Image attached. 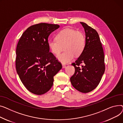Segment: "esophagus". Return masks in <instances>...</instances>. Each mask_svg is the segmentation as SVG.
I'll use <instances>...</instances> for the list:
<instances>
[{
    "label": "esophagus",
    "mask_w": 123,
    "mask_h": 123,
    "mask_svg": "<svg viewBox=\"0 0 123 123\" xmlns=\"http://www.w3.org/2000/svg\"><path fill=\"white\" fill-rule=\"evenodd\" d=\"M62 68H66V65H65L64 64H62Z\"/></svg>",
    "instance_id": "1"
}]
</instances>
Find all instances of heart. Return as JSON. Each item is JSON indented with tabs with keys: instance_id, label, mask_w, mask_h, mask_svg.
Instances as JSON below:
<instances>
[{
	"instance_id": "1",
	"label": "heart",
	"mask_w": 123,
	"mask_h": 123,
	"mask_svg": "<svg viewBox=\"0 0 123 123\" xmlns=\"http://www.w3.org/2000/svg\"><path fill=\"white\" fill-rule=\"evenodd\" d=\"M86 45L84 34L75 29L65 28L57 33L55 40L48 42L49 49L54 55L60 54L64 47L65 52L57 56V59L63 63H68L83 52Z\"/></svg>"
}]
</instances>
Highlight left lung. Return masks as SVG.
Masks as SVG:
<instances>
[{
    "mask_svg": "<svg viewBox=\"0 0 123 123\" xmlns=\"http://www.w3.org/2000/svg\"><path fill=\"white\" fill-rule=\"evenodd\" d=\"M80 23L85 32L86 45L83 53L71 64L75 73L70 80L76 90L88 93L98 85L104 73V54L97 32L86 23Z\"/></svg>",
    "mask_w": 123,
    "mask_h": 123,
    "instance_id": "obj_1",
    "label": "left lung"
}]
</instances>
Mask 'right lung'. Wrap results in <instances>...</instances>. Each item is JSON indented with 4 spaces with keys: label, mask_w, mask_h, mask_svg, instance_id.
<instances>
[{
    "label": "right lung",
    "mask_w": 123,
    "mask_h": 123,
    "mask_svg": "<svg viewBox=\"0 0 123 123\" xmlns=\"http://www.w3.org/2000/svg\"><path fill=\"white\" fill-rule=\"evenodd\" d=\"M59 27L45 23L32 25L23 33L17 44V73L27 89L35 94H43L51 88L54 76L62 68L48 47L49 35Z\"/></svg>",
    "instance_id": "1"
}]
</instances>
